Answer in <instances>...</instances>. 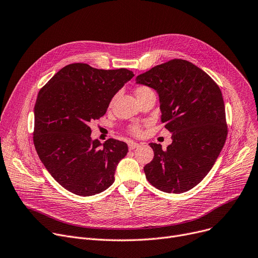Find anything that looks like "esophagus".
I'll list each match as a JSON object with an SVG mask.
<instances>
[{"label":"esophagus","instance_id":"esophagus-1","mask_svg":"<svg viewBox=\"0 0 258 258\" xmlns=\"http://www.w3.org/2000/svg\"><path fill=\"white\" fill-rule=\"evenodd\" d=\"M127 144H128V150L130 151H133V150H135V148L139 146V144L137 142H133V141H130Z\"/></svg>","mask_w":258,"mask_h":258}]
</instances>
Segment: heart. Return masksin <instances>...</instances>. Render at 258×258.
<instances>
[{"label": "heart", "mask_w": 258, "mask_h": 258, "mask_svg": "<svg viewBox=\"0 0 258 258\" xmlns=\"http://www.w3.org/2000/svg\"><path fill=\"white\" fill-rule=\"evenodd\" d=\"M136 95L137 97L141 96V95L148 93V92H153V90L151 88H148L146 86H139L136 88ZM128 132L133 135V136H140L142 134V125L140 123H134L132 125H130L128 127Z\"/></svg>", "instance_id": "heart-1"}]
</instances>
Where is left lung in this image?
Segmentation results:
<instances>
[{
	"mask_svg": "<svg viewBox=\"0 0 258 258\" xmlns=\"http://www.w3.org/2000/svg\"><path fill=\"white\" fill-rule=\"evenodd\" d=\"M137 83L155 89L161 121L172 135L166 150L150 143L154 159L144 166L147 181L159 190L182 194L210 171L226 142L225 103L218 84L199 67L174 58L138 75Z\"/></svg>",
	"mask_w": 258,
	"mask_h": 258,
	"instance_id": "1",
	"label": "left lung"
}]
</instances>
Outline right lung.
<instances>
[{
  "label": "right lung",
  "mask_w": 258,
  "mask_h": 258,
  "mask_svg": "<svg viewBox=\"0 0 258 258\" xmlns=\"http://www.w3.org/2000/svg\"><path fill=\"white\" fill-rule=\"evenodd\" d=\"M124 68L95 69L88 63L63 67L39 90L34 106L33 143L43 164L70 192L89 197L114 183L127 144L92 141L89 123L102 117L114 95L133 78Z\"/></svg>",
  "instance_id": "obj_1"
}]
</instances>
